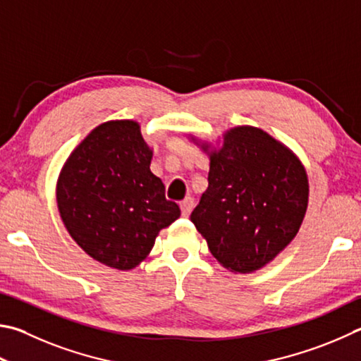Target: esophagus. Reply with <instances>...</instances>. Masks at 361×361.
I'll return each instance as SVG.
<instances>
[{
  "instance_id": "34e87169",
  "label": "esophagus",
  "mask_w": 361,
  "mask_h": 361,
  "mask_svg": "<svg viewBox=\"0 0 361 361\" xmlns=\"http://www.w3.org/2000/svg\"><path fill=\"white\" fill-rule=\"evenodd\" d=\"M180 208H181V214L186 218V216H189V214H191V212H192V208H194V199H192V197L185 199V200H183V202L180 203Z\"/></svg>"
}]
</instances>
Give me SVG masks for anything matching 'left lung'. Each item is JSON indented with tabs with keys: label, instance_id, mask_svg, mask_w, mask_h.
Instances as JSON below:
<instances>
[{
	"label": "left lung",
	"instance_id": "8db88e82",
	"mask_svg": "<svg viewBox=\"0 0 361 361\" xmlns=\"http://www.w3.org/2000/svg\"><path fill=\"white\" fill-rule=\"evenodd\" d=\"M191 140L209 158L208 189L191 221L228 271L260 270L300 231L310 199L305 166L289 147L254 126L226 130L221 147Z\"/></svg>",
	"mask_w": 361,
	"mask_h": 361
}]
</instances>
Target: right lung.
I'll list each match as a JSON object with an SVG mask.
<instances>
[{
	"instance_id": "add662e5",
	"label": "right lung",
	"mask_w": 361,
	"mask_h": 361,
	"mask_svg": "<svg viewBox=\"0 0 361 361\" xmlns=\"http://www.w3.org/2000/svg\"><path fill=\"white\" fill-rule=\"evenodd\" d=\"M152 158L139 123L110 120L78 143L58 176L64 227L90 257L110 268H135L181 214L149 170Z\"/></svg>"
}]
</instances>
